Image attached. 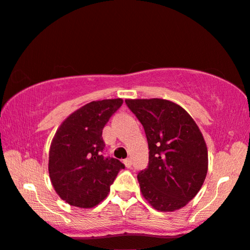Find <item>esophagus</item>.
<instances>
[{
  "label": "esophagus",
  "mask_w": 250,
  "mask_h": 250,
  "mask_svg": "<svg viewBox=\"0 0 250 250\" xmlns=\"http://www.w3.org/2000/svg\"><path fill=\"white\" fill-rule=\"evenodd\" d=\"M124 165L127 167V168H130V167H132V161H130V158H126V159H124Z\"/></svg>",
  "instance_id": "obj_1"
}]
</instances>
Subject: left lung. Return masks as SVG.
<instances>
[{
	"instance_id": "8db88e82",
	"label": "left lung",
	"mask_w": 250,
	"mask_h": 250,
	"mask_svg": "<svg viewBox=\"0 0 250 250\" xmlns=\"http://www.w3.org/2000/svg\"><path fill=\"white\" fill-rule=\"evenodd\" d=\"M145 129L149 161L137 175L141 191L159 211L186 206L202 188L208 169L206 142L181 105L163 98L125 100Z\"/></svg>"
}]
</instances>
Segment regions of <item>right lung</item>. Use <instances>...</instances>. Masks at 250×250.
Returning a JSON list of instances; mask_svg holds the SVG:
<instances>
[{
    "instance_id": "right-lung-1",
    "label": "right lung",
    "mask_w": 250,
    "mask_h": 250,
    "mask_svg": "<svg viewBox=\"0 0 250 250\" xmlns=\"http://www.w3.org/2000/svg\"><path fill=\"white\" fill-rule=\"evenodd\" d=\"M122 104V98L93 101L68 115L57 128L48 153V174L56 194L69 205H98L125 167L118 159L102 155V132Z\"/></svg>"
}]
</instances>
